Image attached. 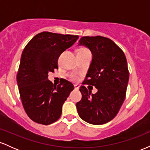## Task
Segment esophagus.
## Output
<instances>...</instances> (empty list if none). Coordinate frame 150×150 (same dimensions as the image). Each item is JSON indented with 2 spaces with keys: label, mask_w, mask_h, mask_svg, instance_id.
<instances>
[{
  "label": "esophagus",
  "mask_w": 150,
  "mask_h": 150,
  "mask_svg": "<svg viewBox=\"0 0 150 150\" xmlns=\"http://www.w3.org/2000/svg\"><path fill=\"white\" fill-rule=\"evenodd\" d=\"M74 87H75V89H79V86L77 85H74Z\"/></svg>",
  "instance_id": "1"
}]
</instances>
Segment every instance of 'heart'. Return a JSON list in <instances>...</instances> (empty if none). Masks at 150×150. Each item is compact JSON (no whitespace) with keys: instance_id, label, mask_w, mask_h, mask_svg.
<instances>
[{"instance_id":"b5f03b06","label":"heart","mask_w":150,"mask_h":150,"mask_svg":"<svg viewBox=\"0 0 150 150\" xmlns=\"http://www.w3.org/2000/svg\"><path fill=\"white\" fill-rule=\"evenodd\" d=\"M77 52H90V51H89L88 49H87V48H85V47H82L80 48V49H78V51H77ZM71 78L73 79V80H76V76L75 75H73L71 76Z\"/></svg>"}]
</instances>
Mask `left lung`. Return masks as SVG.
<instances>
[{"label":"left lung","mask_w":150,"mask_h":150,"mask_svg":"<svg viewBox=\"0 0 150 150\" xmlns=\"http://www.w3.org/2000/svg\"><path fill=\"white\" fill-rule=\"evenodd\" d=\"M79 42L92 53V61L82 85L94 86L98 91L93 94L85 86L80 87L82 99L76 104L77 112L87 123L104 124L116 116L125 99L129 79L126 58L108 38L83 37Z\"/></svg>","instance_id":"8db88e82"}]
</instances>
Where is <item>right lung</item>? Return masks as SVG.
Returning <instances> with one entry per match:
<instances>
[{
    "label": "right lung",
    "instance_id": "obj_1",
    "mask_svg": "<svg viewBox=\"0 0 150 150\" xmlns=\"http://www.w3.org/2000/svg\"><path fill=\"white\" fill-rule=\"evenodd\" d=\"M78 38L43 32L34 36L22 51L17 82L24 109L35 123L50 125L61 117L62 106L74 89L73 85L63 80L53 85L48 73L58 69L60 55Z\"/></svg>",
    "mask_w": 150,
    "mask_h": 150
}]
</instances>
